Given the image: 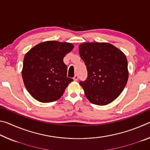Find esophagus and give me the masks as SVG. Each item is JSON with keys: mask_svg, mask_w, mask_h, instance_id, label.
<instances>
[{"mask_svg": "<svg viewBox=\"0 0 150 150\" xmlns=\"http://www.w3.org/2000/svg\"><path fill=\"white\" fill-rule=\"evenodd\" d=\"M78 79H79L78 75H75V77H73V80H74V81H77V80H78Z\"/></svg>", "mask_w": 150, "mask_h": 150, "instance_id": "1", "label": "esophagus"}]
</instances>
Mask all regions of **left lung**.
Returning a JSON list of instances; mask_svg holds the SVG:
<instances>
[{
    "instance_id": "left-lung-1",
    "label": "left lung",
    "mask_w": 150,
    "mask_h": 150,
    "mask_svg": "<svg viewBox=\"0 0 150 150\" xmlns=\"http://www.w3.org/2000/svg\"><path fill=\"white\" fill-rule=\"evenodd\" d=\"M79 53L87 66L88 77L79 85L91 103L104 106L112 102L122 92L128 79L125 54L106 42H85Z\"/></svg>"
}]
</instances>
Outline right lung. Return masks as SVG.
<instances>
[{
    "label": "right lung",
    "mask_w": 150,
    "mask_h": 150,
    "mask_svg": "<svg viewBox=\"0 0 150 150\" xmlns=\"http://www.w3.org/2000/svg\"><path fill=\"white\" fill-rule=\"evenodd\" d=\"M74 46L68 42L46 41L35 45L25 55L22 76L33 98L41 103L61 98L73 79L67 77L63 57Z\"/></svg>",
    "instance_id": "add662e5"
}]
</instances>
